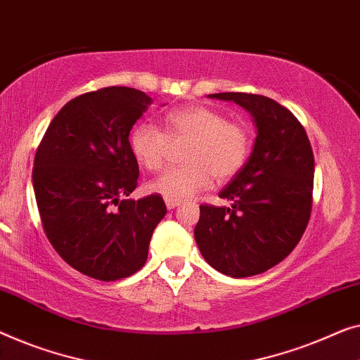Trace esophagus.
<instances>
[{
    "instance_id": "1",
    "label": "esophagus",
    "mask_w": 360,
    "mask_h": 360,
    "mask_svg": "<svg viewBox=\"0 0 360 360\" xmlns=\"http://www.w3.org/2000/svg\"><path fill=\"white\" fill-rule=\"evenodd\" d=\"M180 202L179 201H174V200H165V206H167V210H175L176 206H179Z\"/></svg>"
}]
</instances>
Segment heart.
Segmentation results:
<instances>
[{"label": "heart", "instance_id": "b5f03b06", "mask_svg": "<svg viewBox=\"0 0 360 360\" xmlns=\"http://www.w3.org/2000/svg\"><path fill=\"white\" fill-rule=\"evenodd\" d=\"M170 143H188L184 154L186 165L164 172L148 190L165 200L184 201L210 188L214 176L229 180L237 175L252 150V133L247 124L227 120L214 108L190 105L169 112L164 117V131L143 122L128 136L134 160L148 172L164 167Z\"/></svg>", "mask_w": 360, "mask_h": 360}]
</instances>
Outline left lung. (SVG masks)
Listing matches in <instances>:
<instances>
[{
  "label": "left lung",
  "mask_w": 360,
  "mask_h": 360,
  "mask_svg": "<svg viewBox=\"0 0 360 360\" xmlns=\"http://www.w3.org/2000/svg\"><path fill=\"white\" fill-rule=\"evenodd\" d=\"M210 97L233 101L258 128L252 155L219 196L232 206H200L195 240L219 273L247 278L283 262L297 247L314 202V150L305 128L273 98L247 92Z\"/></svg>",
  "instance_id": "8db88e82"
}]
</instances>
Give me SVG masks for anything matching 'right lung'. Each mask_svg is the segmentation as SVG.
Masks as SVG:
<instances>
[{
    "instance_id": "right-lung-1",
    "label": "right lung",
    "mask_w": 360,
    "mask_h": 360,
    "mask_svg": "<svg viewBox=\"0 0 360 360\" xmlns=\"http://www.w3.org/2000/svg\"><path fill=\"white\" fill-rule=\"evenodd\" d=\"M150 103L148 94L123 86L81 94L51 120L35 153L32 184L46 238L71 268L105 283L144 266L167 212L158 193L124 198L139 174L128 136Z\"/></svg>"
}]
</instances>
